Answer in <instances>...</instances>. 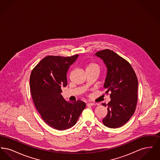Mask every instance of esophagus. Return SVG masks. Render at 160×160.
I'll list each match as a JSON object with an SVG mask.
<instances>
[{"mask_svg":"<svg viewBox=\"0 0 160 160\" xmlns=\"http://www.w3.org/2000/svg\"><path fill=\"white\" fill-rule=\"evenodd\" d=\"M87 105L89 106H93L95 105V104H94V103H92V102H88V103L87 104Z\"/></svg>","mask_w":160,"mask_h":160,"instance_id":"obj_1","label":"esophagus"}]
</instances>
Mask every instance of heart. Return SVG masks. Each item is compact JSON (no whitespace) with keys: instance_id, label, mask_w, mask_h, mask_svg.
I'll use <instances>...</instances> for the list:
<instances>
[{"instance_id":"b5f03b06","label":"heart","mask_w":160,"mask_h":160,"mask_svg":"<svg viewBox=\"0 0 160 160\" xmlns=\"http://www.w3.org/2000/svg\"><path fill=\"white\" fill-rule=\"evenodd\" d=\"M87 69H90V70H97L99 71V65L96 63H94V62H92L89 63L87 67H86V70Z\"/></svg>"}]
</instances>
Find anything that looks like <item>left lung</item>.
Instances as JSON below:
<instances>
[{
    "label": "left lung",
    "mask_w": 160,
    "mask_h": 160,
    "mask_svg": "<svg viewBox=\"0 0 160 160\" xmlns=\"http://www.w3.org/2000/svg\"><path fill=\"white\" fill-rule=\"evenodd\" d=\"M101 58L107 69L104 88L110 92L111 100L107 104V114L102 119L105 126L121 127L134 113L137 102L138 80L128 61L113 51L106 49L95 54ZM102 106L106 107L105 103Z\"/></svg>",
    "instance_id": "8db88e82"
}]
</instances>
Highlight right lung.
I'll return each mask as SVG.
<instances>
[{"label": "right lung", "instance_id": "1", "mask_svg": "<svg viewBox=\"0 0 160 160\" xmlns=\"http://www.w3.org/2000/svg\"><path fill=\"white\" fill-rule=\"evenodd\" d=\"M78 56H48L31 72L30 88L35 106L44 122L58 130L73 127L86 107L83 101L70 102L61 94V88L67 85L69 66Z\"/></svg>", "mask_w": 160, "mask_h": 160}]
</instances>
